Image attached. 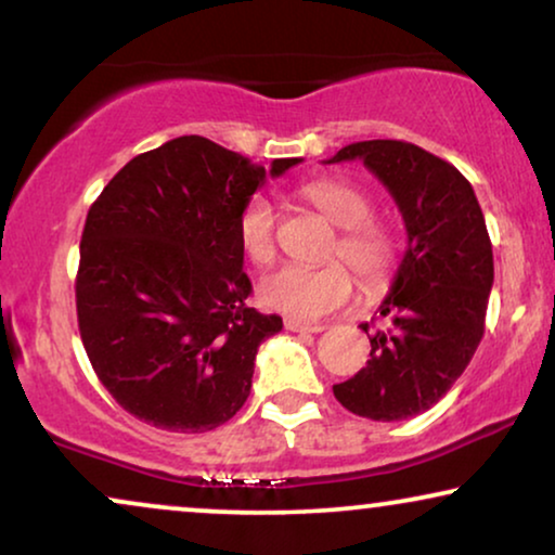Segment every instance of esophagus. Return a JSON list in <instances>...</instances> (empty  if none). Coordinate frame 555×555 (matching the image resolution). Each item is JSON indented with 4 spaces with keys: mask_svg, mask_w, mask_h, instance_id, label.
Returning <instances> with one entry per match:
<instances>
[{
    "mask_svg": "<svg viewBox=\"0 0 555 555\" xmlns=\"http://www.w3.org/2000/svg\"><path fill=\"white\" fill-rule=\"evenodd\" d=\"M285 328L293 333H321V331H325V325L302 323V321H295V318H285Z\"/></svg>",
    "mask_w": 555,
    "mask_h": 555,
    "instance_id": "34e87169",
    "label": "esophagus"
}]
</instances>
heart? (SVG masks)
I'll return each mask as SVG.
<instances>
[{"label": "heart", "instance_id": "1", "mask_svg": "<svg viewBox=\"0 0 555 555\" xmlns=\"http://www.w3.org/2000/svg\"><path fill=\"white\" fill-rule=\"evenodd\" d=\"M302 192L333 224L340 227L333 255L344 257L371 291L389 283L397 264V242L384 227L369 222L374 215L369 196L351 184L333 179L310 181ZM275 222L278 215L270 199L253 196L245 204L237 222V237L249 262L270 264L275 260ZM353 291V275L340 262L318 264V268L283 264L262 278L260 300L264 308L283 315L315 321L346 306Z\"/></svg>", "mask_w": 555, "mask_h": 555}]
</instances>
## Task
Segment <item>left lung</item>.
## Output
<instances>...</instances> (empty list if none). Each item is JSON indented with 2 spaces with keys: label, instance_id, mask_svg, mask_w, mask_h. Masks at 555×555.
Segmentation results:
<instances>
[{
  "label": "left lung",
  "instance_id": "1",
  "mask_svg": "<svg viewBox=\"0 0 555 555\" xmlns=\"http://www.w3.org/2000/svg\"><path fill=\"white\" fill-rule=\"evenodd\" d=\"M340 162H363L389 189L406 253L378 306L389 328L371 333L366 366L333 393L348 412L401 422L435 406L480 346L495 278L492 245L473 186L444 158L376 139L348 143L325 164Z\"/></svg>",
  "mask_w": 555,
  "mask_h": 555
}]
</instances>
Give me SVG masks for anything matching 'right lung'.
<instances>
[{
    "label": "right lung",
    "mask_w": 555,
    "mask_h": 555,
    "mask_svg": "<svg viewBox=\"0 0 555 555\" xmlns=\"http://www.w3.org/2000/svg\"><path fill=\"white\" fill-rule=\"evenodd\" d=\"M300 158H275L280 177ZM268 171L179 135L135 156L88 211L75 280L86 353L111 397L156 429L199 435L253 389L255 356L283 318L247 306L237 222Z\"/></svg>",
    "instance_id": "right-lung-1"
}]
</instances>
